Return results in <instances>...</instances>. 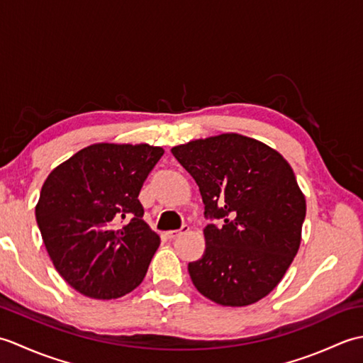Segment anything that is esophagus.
I'll list each match as a JSON object with an SVG mask.
<instances>
[{"label":"esophagus","mask_w":363,"mask_h":363,"mask_svg":"<svg viewBox=\"0 0 363 363\" xmlns=\"http://www.w3.org/2000/svg\"><path fill=\"white\" fill-rule=\"evenodd\" d=\"M189 230H190L189 226H182L181 229H177V230H169V233H167V235H168V238H177V237H181L184 234H187Z\"/></svg>","instance_id":"34e87169"}]
</instances>
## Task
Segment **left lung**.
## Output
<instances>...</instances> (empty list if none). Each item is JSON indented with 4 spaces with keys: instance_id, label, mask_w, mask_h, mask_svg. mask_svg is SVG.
<instances>
[{
    "instance_id": "8db88e82",
    "label": "left lung",
    "mask_w": 363,
    "mask_h": 363,
    "mask_svg": "<svg viewBox=\"0 0 363 363\" xmlns=\"http://www.w3.org/2000/svg\"><path fill=\"white\" fill-rule=\"evenodd\" d=\"M194 176L206 215V251L190 262L196 290L213 303L245 307L282 281L301 245L306 196L290 164L256 138L226 133L173 146Z\"/></svg>"
}]
</instances>
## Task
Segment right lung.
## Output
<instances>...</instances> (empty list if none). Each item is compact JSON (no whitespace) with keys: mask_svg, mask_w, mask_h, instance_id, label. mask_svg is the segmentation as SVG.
<instances>
[{"mask_svg":"<svg viewBox=\"0 0 363 363\" xmlns=\"http://www.w3.org/2000/svg\"><path fill=\"white\" fill-rule=\"evenodd\" d=\"M164 150L94 143L46 177L35 206L45 248L64 281L94 299L142 284L160 237L142 220L138 194Z\"/></svg>","mask_w":363,"mask_h":363,"instance_id":"1","label":"right lung"}]
</instances>
